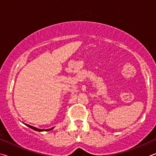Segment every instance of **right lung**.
<instances>
[{
	"label": "right lung",
	"mask_w": 156,
	"mask_h": 156,
	"mask_svg": "<svg viewBox=\"0 0 156 156\" xmlns=\"http://www.w3.org/2000/svg\"><path fill=\"white\" fill-rule=\"evenodd\" d=\"M26 125L27 126H28V127H29L30 128H31L32 129H34V130H35V131H37V132H43V131H50V130H52L53 129L54 127H52V128H51V129H37V128H36V127H33V126H31V125H27V124H26Z\"/></svg>",
	"instance_id": "right-lung-1"
}]
</instances>
